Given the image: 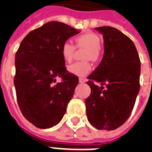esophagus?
<instances>
[{"label":"esophagus","mask_w":152,"mask_h":152,"mask_svg":"<svg viewBox=\"0 0 152 152\" xmlns=\"http://www.w3.org/2000/svg\"><path fill=\"white\" fill-rule=\"evenodd\" d=\"M86 82V79L85 78H82V77H80L79 78V82L80 83H83V82Z\"/></svg>","instance_id":"34e87169"}]
</instances>
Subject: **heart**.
<instances>
[{
	"label": "heart",
	"mask_w": 152,
	"mask_h": 152,
	"mask_svg": "<svg viewBox=\"0 0 152 152\" xmlns=\"http://www.w3.org/2000/svg\"><path fill=\"white\" fill-rule=\"evenodd\" d=\"M101 43L102 40L99 36L94 32H87L77 36L75 38V46L69 42L63 43V45L61 46L60 51L63 60L66 63H70L72 61L76 49L75 46L77 48H86L83 54V58L87 60L76 62L69 66V72L78 77L86 76L92 70V65L89 60L96 62L99 59L101 55Z\"/></svg>",
	"instance_id": "obj_1"
}]
</instances>
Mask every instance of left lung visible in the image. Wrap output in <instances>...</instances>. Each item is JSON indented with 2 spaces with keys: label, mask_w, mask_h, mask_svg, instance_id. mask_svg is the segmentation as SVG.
<instances>
[{
  "label": "left lung",
  "mask_w": 152,
  "mask_h": 152,
  "mask_svg": "<svg viewBox=\"0 0 152 152\" xmlns=\"http://www.w3.org/2000/svg\"><path fill=\"white\" fill-rule=\"evenodd\" d=\"M96 30L103 35L104 53L87 77L91 93L86 100V115L94 128L110 131L121 126L132 112L140 87V60L132 40L118 29L103 26Z\"/></svg>",
  "instance_id": "8db88e82"
}]
</instances>
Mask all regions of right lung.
I'll return each mask as SVG.
<instances>
[{
    "mask_svg": "<svg viewBox=\"0 0 152 152\" xmlns=\"http://www.w3.org/2000/svg\"><path fill=\"white\" fill-rule=\"evenodd\" d=\"M80 31L50 21L30 31L16 53L14 85L23 116L39 129L58 124L72 98L78 77L67 71L60 48ZM60 77L61 83H56Z\"/></svg>",
    "mask_w": 152,
    "mask_h": 152,
    "instance_id": "add662e5",
    "label": "right lung"
}]
</instances>
